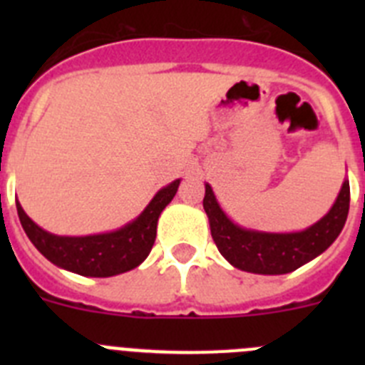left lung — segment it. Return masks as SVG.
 Here are the masks:
<instances>
[{
	"label": "left lung",
	"instance_id": "left-lung-1",
	"mask_svg": "<svg viewBox=\"0 0 365 365\" xmlns=\"http://www.w3.org/2000/svg\"><path fill=\"white\" fill-rule=\"evenodd\" d=\"M202 206L212 237L230 265L252 274H287L320 256L336 240L349 212V180H344L333 208L302 232L274 234L235 225L222 212L210 185H205Z\"/></svg>",
	"mask_w": 365,
	"mask_h": 365
}]
</instances>
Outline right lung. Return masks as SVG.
<instances>
[{"label": "right lung", "mask_w": 365, "mask_h": 365, "mask_svg": "<svg viewBox=\"0 0 365 365\" xmlns=\"http://www.w3.org/2000/svg\"><path fill=\"white\" fill-rule=\"evenodd\" d=\"M179 185L180 179H177L164 186L155 193L150 205L135 221L108 234L82 235V237L54 235L38 227L25 214L19 202H16V208L21 227L31 243L51 263L80 276L109 278L128 272L146 259L157 237V221L160 212L175 197Z\"/></svg>", "instance_id": "1"}]
</instances>
